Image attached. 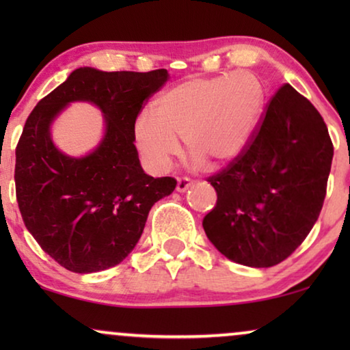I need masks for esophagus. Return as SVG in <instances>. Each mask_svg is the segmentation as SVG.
Instances as JSON below:
<instances>
[{"label":"esophagus","mask_w":350,"mask_h":350,"mask_svg":"<svg viewBox=\"0 0 350 350\" xmlns=\"http://www.w3.org/2000/svg\"><path fill=\"white\" fill-rule=\"evenodd\" d=\"M191 186H193V181H191L189 178H186V176H183V178H178V181H176V191H178V193H185V191L189 189Z\"/></svg>","instance_id":"1"}]
</instances>
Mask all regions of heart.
<instances>
[{
	"instance_id": "heart-1",
	"label": "heart",
	"mask_w": 350,
	"mask_h": 350,
	"mask_svg": "<svg viewBox=\"0 0 350 350\" xmlns=\"http://www.w3.org/2000/svg\"><path fill=\"white\" fill-rule=\"evenodd\" d=\"M265 85L250 71L194 78L161 95L137 121L135 138L152 169L165 172L186 151L208 164L232 159L255 131L265 108Z\"/></svg>"
}]
</instances>
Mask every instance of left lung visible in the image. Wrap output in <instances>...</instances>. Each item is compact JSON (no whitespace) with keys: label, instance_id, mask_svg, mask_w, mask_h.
<instances>
[{"label":"left lung","instance_id":"left-lung-1","mask_svg":"<svg viewBox=\"0 0 350 350\" xmlns=\"http://www.w3.org/2000/svg\"><path fill=\"white\" fill-rule=\"evenodd\" d=\"M332 161L323 118L284 84L243 150L207 180L218 198L202 221L208 241L243 266L286 260L317 221Z\"/></svg>","mask_w":350,"mask_h":350}]
</instances>
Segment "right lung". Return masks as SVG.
<instances>
[{"mask_svg": "<svg viewBox=\"0 0 350 350\" xmlns=\"http://www.w3.org/2000/svg\"><path fill=\"white\" fill-rule=\"evenodd\" d=\"M167 79V70L84 66L28 116L16 148L17 204L35 241L65 269L90 274L119 265L135 248L152 205L174 193L176 180L146 175L133 145L137 116ZM71 101L97 104L107 126L84 158L64 155L50 138L51 121Z\"/></svg>", "mask_w": 350, "mask_h": 350, "instance_id": "1", "label": "right lung"}]
</instances>
